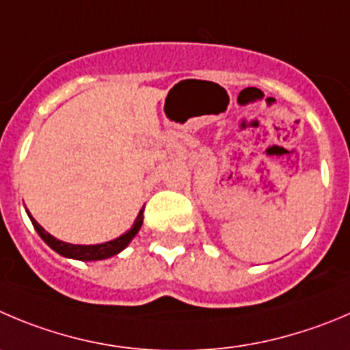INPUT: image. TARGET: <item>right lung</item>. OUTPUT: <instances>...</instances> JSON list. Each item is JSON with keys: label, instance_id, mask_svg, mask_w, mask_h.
I'll list each match as a JSON object with an SVG mask.
<instances>
[{"label": "right lung", "instance_id": "right-lung-1", "mask_svg": "<svg viewBox=\"0 0 350 350\" xmlns=\"http://www.w3.org/2000/svg\"><path fill=\"white\" fill-rule=\"evenodd\" d=\"M29 218H31L32 225H34L36 232L39 234V237L49 245L55 252H58L59 256L63 258H70V259H79V261H101V259H108L111 256H116L118 252H122L123 249L127 247L129 244L132 242V239L139 234L142 227V209L139 211L137 218H135L134 225L129 228L125 234H122L120 237L113 239L109 242H103V244H94V245H82V244H68V242H63L59 239L53 237L51 234L44 230V228L32 218L31 213L27 211Z\"/></svg>", "mask_w": 350, "mask_h": 350}]
</instances>
